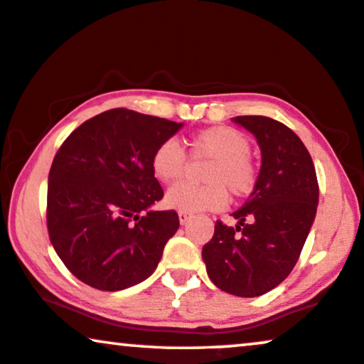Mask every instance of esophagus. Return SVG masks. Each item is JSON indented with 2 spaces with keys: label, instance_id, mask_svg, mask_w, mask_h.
<instances>
[{
  "label": "esophagus",
  "instance_id": "34e87169",
  "mask_svg": "<svg viewBox=\"0 0 364 364\" xmlns=\"http://www.w3.org/2000/svg\"><path fill=\"white\" fill-rule=\"evenodd\" d=\"M178 216H179V223H181V225H185V223L188 222V220L191 218V215L186 213V211H179Z\"/></svg>",
  "mask_w": 364,
  "mask_h": 364
}]
</instances>
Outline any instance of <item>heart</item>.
Instances as JSON below:
<instances>
[{"instance_id":"b5f03b06","label":"heart","mask_w":364,"mask_h":364,"mask_svg":"<svg viewBox=\"0 0 364 364\" xmlns=\"http://www.w3.org/2000/svg\"><path fill=\"white\" fill-rule=\"evenodd\" d=\"M190 154L195 161L210 159L201 173L205 185H179L168 191L169 208L186 211L218 210L228 193L235 198L250 195L257 185V166L250 158L252 142L245 132L232 126H211L190 137ZM188 156L174 139L163 141L151 156V171L158 181L174 185L186 176Z\"/></svg>"}]
</instances>
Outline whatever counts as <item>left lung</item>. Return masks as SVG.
<instances>
[{"instance_id": "1", "label": "left lung", "mask_w": 364, "mask_h": 364, "mask_svg": "<svg viewBox=\"0 0 364 364\" xmlns=\"http://www.w3.org/2000/svg\"><path fill=\"white\" fill-rule=\"evenodd\" d=\"M233 121L257 137L260 173L252 195L232 213L237 227L218 220L201 255L216 287L257 297L277 287L297 264L314 222L319 185L309 151L285 124L265 116Z\"/></svg>"}]
</instances>
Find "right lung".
Returning <instances> with one entry per match:
<instances>
[{
  "label": "right lung",
  "mask_w": 364,
  "mask_h": 364,
  "mask_svg": "<svg viewBox=\"0 0 364 364\" xmlns=\"http://www.w3.org/2000/svg\"><path fill=\"white\" fill-rule=\"evenodd\" d=\"M183 124L124 107L89 119L63 141L48 173L50 242L70 272L99 291H122L158 267L179 227L151 156Z\"/></svg>",
  "instance_id": "right-lung-1"
}]
</instances>
